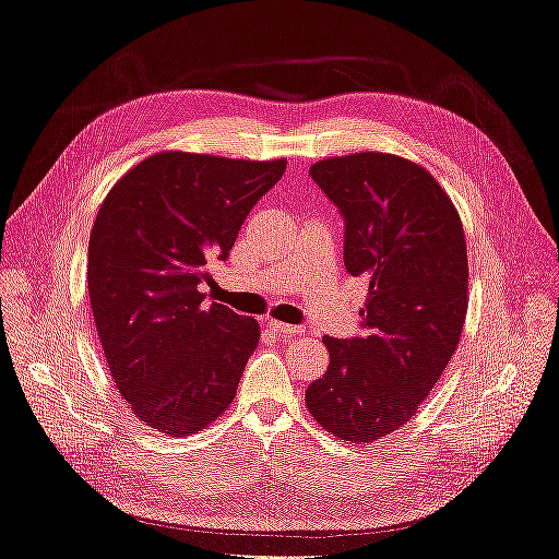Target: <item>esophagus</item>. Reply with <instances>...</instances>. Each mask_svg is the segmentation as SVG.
Here are the masks:
<instances>
[{
	"mask_svg": "<svg viewBox=\"0 0 559 559\" xmlns=\"http://www.w3.org/2000/svg\"><path fill=\"white\" fill-rule=\"evenodd\" d=\"M267 324H270V329H273V331L280 333V335H300V333H302V326L284 324V321H275V319H270Z\"/></svg>",
	"mask_w": 559,
	"mask_h": 559,
	"instance_id": "obj_1",
	"label": "esophagus"
}]
</instances>
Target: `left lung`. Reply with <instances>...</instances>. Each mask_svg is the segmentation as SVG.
Instances as JSON below:
<instances>
[{"label":"left lung","mask_w":559,"mask_h":559,"mask_svg":"<svg viewBox=\"0 0 559 559\" xmlns=\"http://www.w3.org/2000/svg\"><path fill=\"white\" fill-rule=\"evenodd\" d=\"M310 175L343 216L345 267L368 296L359 335L324 337L331 361L308 411L343 441L373 443L417 413L462 337V218L427 170L392 154L326 158Z\"/></svg>","instance_id":"8db88e82"}]
</instances>
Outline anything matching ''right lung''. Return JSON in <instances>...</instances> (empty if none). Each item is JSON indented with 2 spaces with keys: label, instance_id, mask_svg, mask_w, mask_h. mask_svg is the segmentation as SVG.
I'll use <instances>...</instances> for the list:
<instances>
[{
  "label": "right lung",
  "instance_id": "right-lung-1",
  "mask_svg": "<svg viewBox=\"0 0 559 559\" xmlns=\"http://www.w3.org/2000/svg\"><path fill=\"white\" fill-rule=\"evenodd\" d=\"M284 167L163 151L118 179L99 207L91 308L118 392L151 429L189 436L233 403L259 321L207 302L200 284Z\"/></svg>",
  "mask_w": 559,
  "mask_h": 559
}]
</instances>
